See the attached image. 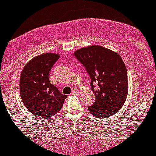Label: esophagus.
<instances>
[{
  "instance_id": "34e87169",
  "label": "esophagus",
  "mask_w": 156,
  "mask_h": 156,
  "mask_svg": "<svg viewBox=\"0 0 156 156\" xmlns=\"http://www.w3.org/2000/svg\"><path fill=\"white\" fill-rule=\"evenodd\" d=\"M79 94V91L77 90L76 89H73L72 90V94L73 95H77V94Z\"/></svg>"
}]
</instances>
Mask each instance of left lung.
<instances>
[{"label": "left lung", "mask_w": 156, "mask_h": 156, "mask_svg": "<svg viewBox=\"0 0 156 156\" xmlns=\"http://www.w3.org/2000/svg\"><path fill=\"white\" fill-rule=\"evenodd\" d=\"M74 54L91 79V90L96 97L94 104L88 108L91 114L105 118L118 112L128 92V73L121 57L100 45L80 48Z\"/></svg>", "instance_id": "1"}]
</instances>
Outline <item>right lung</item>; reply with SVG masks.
Listing matches in <instances>:
<instances>
[{"label": "right lung", "mask_w": 156, "mask_h": 156, "mask_svg": "<svg viewBox=\"0 0 156 156\" xmlns=\"http://www.w3.org/2000/svg\"><path fill=\"white\" fill-rule=\"evenodd\" d=\"M59 58L55 53H44L31 58L20 77V94L25 108L35 116L51 118L62 108L67 96L50 83L48 73Z\"/></svg>", "instance_id": "add662e5"}]
</instances>
